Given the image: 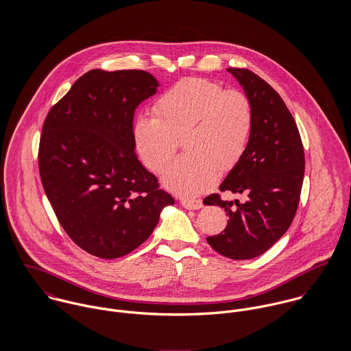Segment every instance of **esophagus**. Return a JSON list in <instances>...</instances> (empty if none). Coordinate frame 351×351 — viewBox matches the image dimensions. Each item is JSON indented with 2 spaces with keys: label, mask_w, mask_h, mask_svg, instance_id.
I'll list each match as a JSON object with an SVG mask.
<instances>
[{
  "label": "esophagus",
  "mask_w": 351,
  "mask_h": 351,
  "mask_svg": "<svg viewBox=\"0 0 351 351\" xmlns=\"http://www.w3.org/2000/svg\"><path fill=\"white\" fill-rule=\"evenodd\" d=\"M181 205L184 206V208H186V209H200L202 208V201L199 199V200H192V199H184V200L181 201Z\"/></svg>",
  "instance_id": "34e87169"
}]
</instances>
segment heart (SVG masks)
Returning a JSON list of instances; mask_svg holds the SVG:
<instances>
[{
	"mask_svg": "<svg viewBox=\"0 0 351 351\" xmlns=\"http://www.w3.org/2000/svg\"><path fill=\"white\" fill-rule=\"evenodd\" d=\"M154 112L135 117L132 142L142 163L162 174L182 141L186 154L163 177V185L177 195L208 191L249 147L254 112L250 99L239 90H224L205 78H185L158 99Z\"/></svg>",
	"mask_w": 351,
	"mask_h": 351,
	"instance_id": "b5f03b06",
	"label": "heart"
}]
</instances>
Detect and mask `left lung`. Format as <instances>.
<instances>
[{
	"mask_svg": "<svg viewBox=\"0 0 351 351\" xmlns=\"http://www.w3.org/2000/svg\"><path fill=\"white\" fill-rule=\"evenodd\" d=\"M250 99L254 127L249 147L230 170L220 192L247 195V201L208 196L205 205H219L227 227L206 242L231 259H251L269 250L291 227L304 178V149L298 125L280 95L247 69H227Z\"/></svg>",
	"mask_w": 351,
	"mask_h": 351,
	"instance_id": "obj_1",
	"label": "left lung"
}]
</instances>
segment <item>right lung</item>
Instances as JSON below:
<instances>
[{"mask_svg": "<svg viewBox=\"0 0 351 351\" xmlns=\"http://www.w3.org/2000/svg\"><path fill=\"white\" fill-rule=\"evenodd\" d=\"M159 82L143 70L84 74L51 108L39 170L53 212L82 250L113 259L149 239L174 199L138 159L134 114Z\"/></svg>", "mask_w": 351, "mask_h": 351, "instance_id": "right-lung-1", "label": "right lung"}]
</instances>
